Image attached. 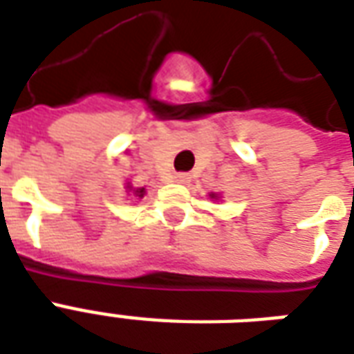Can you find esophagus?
<instances>
[{
  "mask_svg": "<svg viewBox=\"0 0 354 354\" xmlns=\"http://www.w3.org/2000/svg\"><path fill=\"white\" fill-rule=\"evenodd\" d=\"M189 178H187V174H174L172 176V182H176V184H185Z\"/></svg>",
  "mask_w": 354,
  "mask_h": 354,
  "instance_id": "1",
  "label": "esophagus"
}]
</instances>
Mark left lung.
Instances as JSON below:
<instances>
[{
	"label": "left lung",
	"mask_w": 354,
	"mask_h": 354,
	"mask_svg": "<svg viewBox=\"0 0 354 354\" xmlns=\"http://www.w3.org/2000/svg\"><path fill=\"white\" fill-rule=\"evenodd\" d=\"M210 199L218 201V199H220V195H218V193H212V195H210Z\"/></svg>",
	"instance_id": "obj_1"
}]
</instances>
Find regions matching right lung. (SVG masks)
<instances>
[{"label": "right lung", "instance_id": "right-lung-1", "mask_svg": "<svg viewBox=\"0 0 354 354\" xmlns=\"http://www.w3.org/2000/svg\"><path fill=\"white\" fill-rule=\"evenodd\" d=\"M124 189H127V193H129V195L132 193L134 197H144V195H146V189H144V187H132L131 182H127Z\"/></svg>", "mask_w": 354, "mask_h": 354}]
</instances>
